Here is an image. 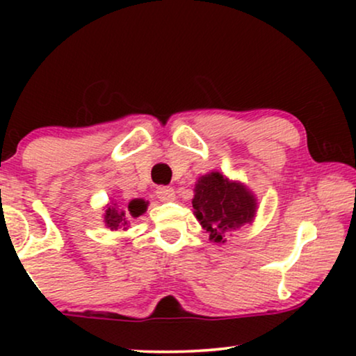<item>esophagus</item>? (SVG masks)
Segmentation results:
<instances>
[{
  "label": "esophagus",
  "instance_id": "1",
  "mask_svg": "<svg viewBox=\"0 0 356 356\" xmlns=\"http://www.w3.org/2000/svg\"><path fill=\"white\" fill-rule=\"evenodd\" d=\"M155 194H157V197L162 202H168V201H173V199H175V189L170 188V186H160V188H157V191H155Z\"/></svg>",
  "mask_w": 356,
  "mask_h": 356
}]
</instances>
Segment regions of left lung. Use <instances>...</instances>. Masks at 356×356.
I'll use <instances>...</instances> for the list:
<instances>
[{
    "instance_id": "8db88e82",
    "label": "left lung",
    "mask_w": 356,
    "mask_h": 356,
    "mask_svg": "<svg viewBox=\"0 0 356 356\" xmlns=\"http://www.w3.org/2000/svg\"><path fill=\"white\" fill-rule=\"evenodd\" d=\"M256 207L254 194L245 184L230 181L218 172L204 175L194 186V216L211 241L223 245L232 232L252 222Z\"/></svg>"
}]
</instances>
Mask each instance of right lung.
I'll return each mask as SVG.
<instances>
[{"mask_svg": "<svg viewBox=\"0 0 356 356\" xmlns=\"http://www.w3.org/2000/svg\"><path fill=\"white\" fill-rule=\"evenodd\" d=\"M145 209H147V202H145L144 199H133V201L128 204V209H126V211H120V209L116 207V204L108 206L104 216L105 227L110 228V230H118V228L126 230V227H128V218H136L143 216Z\"/></svg>", "mask_w": 356, "mask_h": 356, "instance_id": "obj_1", "label": "right lung"}]
</instances>
